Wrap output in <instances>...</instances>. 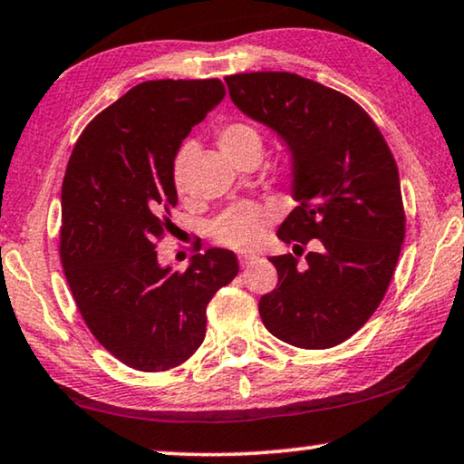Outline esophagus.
I'll use <instances>...</instances> for the list:
<instances>
[{"instance_id": "34e87169", "label": "esophagus", "mask_w": 464, "mask_h": 464, "mask_svg": "<svg viewBox=\"0 0 464 464\" xmlns=\"http://www.w3.org/2000/svg\"><path fill=\"white\" fill-rule=\"evenodd\" d=\"M256 260H258V256H254V254H241V256H239V266H241V268H247V266H252Z\"/></svg>"}]
</instances>
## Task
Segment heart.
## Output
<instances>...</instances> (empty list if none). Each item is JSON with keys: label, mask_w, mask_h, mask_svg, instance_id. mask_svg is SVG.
Returning <instances> with one entry per match:
<instances>
[{"label": "heart", "mask_w": 464, "mask_h": 464, "mask_svg": "<svg viewBox=\"0 0 464 464\" xmlns=\"http://www.w3.org/2000/svg\"><path fill=\"white\" fill-rule=\"evenodd\" d=\"M217 141L220 150L225 151L227 158H231L233 162H237L239 158H244L250 151H260L262 137L260 130L254 124L246 121H231L225 122L223 127L217 130ZM191 141H185L181 148L177 150L175 158H172V185L179 193H185L188 189V169L193 158ZM275 169L279 175L294 179L302 170V154L298 148H294L292 143H285L279 150V154L275 158ZM275 210L266 204L258 202H241L235 204L225 212H220L217 218L210 223V237L217 241L218 246L231 247V250L246 252L254 250L260 244L262 237L268 229V225L273 223Z\"/></svg>", "instance_id": "b5f03b06"}]
</instances>
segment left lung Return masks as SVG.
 Wrapping results in <instances>:
<instances>
[{
	"label": "left lung",
	"instance_id": "8db88e82",
	"mask_svg": "<svg viewBox=\"0 0 464 464\" xmlns=\"http://www.w3.org/2000/svg\"><path fill=\"white\" fill-rule=\"evenodd\" d=\"M241 112L298 148L300 206L279 227L295 255L314 241L300 266L273 256L276 287L262 295L265 327L281 342L327 350L371 319L390 287L406 233L398 166L385 137L348 95L294 72L225 77Z\"/></svg>",
	"mask_w": 464,
	"mask_h": 464
}]
</instances>
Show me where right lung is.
I'll return each mask as SVG.
<instances>
[{"label":"right lung","mask_w":464,"mask_h":464,"mask_svg":"<svg viewBox=\"0 0 464 464\" xmlns=\"http://www.w3.org/2000/svg\"><path fill=\"white\" fill-rule=\"evenodd\" d=\"M225 98L218 79L145 81L87 124L62 181L60 260L95 340L135 371L183 364L204 342L206 308L235 279L229 250L158 265L177 206L172 158Z\"/></svg>","instance_id":"1"}]
</instances>
